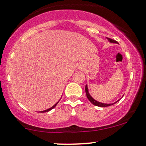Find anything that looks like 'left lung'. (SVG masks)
I'll list each match as a JSON object with an SVG mask.
<instances>
[{"label": "left lung", "instance_id": "left-lung-1", "mask_svg": "<svg viewBox=\"0 0 146 146\" xmlns=\"http://www.w3.org/2000/svg\"><path fill=\"white\" fill-rule=\"evenodd\" d=\"M107 39H108V41H109L110 43H114V44H118V43H117V41H115V40H113V39H111V38H107ZM85 92H86V95H87V98H88L89 100H90V102H92V104H93L94 105H96V106H98V107H108V106H110V105H112L113 104L116 103V102H117L119 100H118L116 101L115 102H114V103H110V104L103 103V102H98V101H97L96 100L94 99V98H93L90 95V94L89 93L88 87H87V84H86V86H85Z\"/></svg>", "mask_w": 146, "mask_h": 146}]
</instances>
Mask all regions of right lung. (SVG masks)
Instances as JSON below:
<instances>
[{"instance_id":"1","label":"right lung","mask_w":146,"mask_h":146,"mask_svg":"<svg viewBox=\"0 0 146 146\" xmlns=\"http://www.w3.org/2000/svg\"><path fill=\"white\" fill-rule=\"evenodd\" d=\"M60 100H61V99H60ZM58 102H56V104H55V105H53V106L51 107V108H48V109L46 110H44V111H41V112H48V111H50V110H52V109H53V108H55V107H56V105H57V104H58Z\"/></svg>"}]
</instances>
